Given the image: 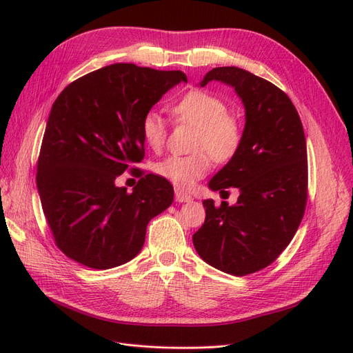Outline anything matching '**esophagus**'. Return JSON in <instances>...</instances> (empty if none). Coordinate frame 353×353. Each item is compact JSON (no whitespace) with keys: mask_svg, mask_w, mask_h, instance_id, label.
Returning <instances> with one entry per match:
<instances>
[{"mask_svg":"<svg viewBox=\"0 0 353 353\" xmlns=\"http://www.w3.org/2000/svg\"><path fill=\"white\" fill-rule=\"evenodd\" d=\"M175 200L179 201V203H188V201L193 200V197H191L187 193H184V191H181L179 188H176L175 190Z\"/></svg>","mask_w":353,"mask_h":353,"instance_id":"esophagus-1","label":"esophagus"}]
</instances>
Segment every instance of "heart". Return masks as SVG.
Here are the masks:
<instances>
[{
    "label": "heart",
    "mask_w": 353,
    "mask_h": 353,
    "mask_svg": "<svg viewBox=\"0 0 353 353\" xmlns=\"http://www.w3.org/2000/svg\"><path fill=\"white\" fill-rule=\"evenodd\" d=\"M227 104L208 91L193 90L183 95L172 108L174 119L196 128L193 154L168 156L154 165V172L179 188H190L205 176L212 166L228 162L243 141V128L237 117L227 113ZM144 143L160 150L166 141V122L156 110L147 112L141 121Z\"/></svg>",
    "instance_id": "obj_1"
}]
</instances>
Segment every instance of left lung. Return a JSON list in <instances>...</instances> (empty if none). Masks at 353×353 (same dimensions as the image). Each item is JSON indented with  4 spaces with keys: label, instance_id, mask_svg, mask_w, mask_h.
<instances>
[{
    "label": "left lung",
    "instance_id": "obj_1",
    "mask_svg": "<svg viewBox=\"0 0 353 353\" xmlns=\"http://www.w3.org/2000/svg\"><path fill=\"white\" fill-rule=\"evenodd\" d=\"M236 90L245 109L243 141L209 188L240 191L236 205L203 201L206 219L193 236L200 258L222 272L248 275L271 265L301 225L307 200L306 140L292 100L274 83L234 66L215 68L200 82Z\"/></svg>",
    "mask_w": 353,
    "mask_h": 353
}]
</instances>
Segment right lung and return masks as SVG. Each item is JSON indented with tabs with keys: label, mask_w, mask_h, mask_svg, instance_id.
I'll return each mask as SVG.
<instances>
[{
	"label": "right lung",
	"mask_w": 353,
	"mask_h": 353,
	"mask_svg": "<svg viewBox=\"0 0 353 353\" xmlns=\"http://www.w3.org/2000/svg\"><path fill=\"white\" fill-rule=\"evenodd\" d=\"M181 81V70L132 63L73 81L52 104L42 138L37 187L57 248L88 268L134 259L147 223L174 201L168 179L132 168L144 157L141 121ZM126 168L141 176L132 194L115 185Z\"/></svg>",
	"instance_id": "obj_1"
}]
</instances>
